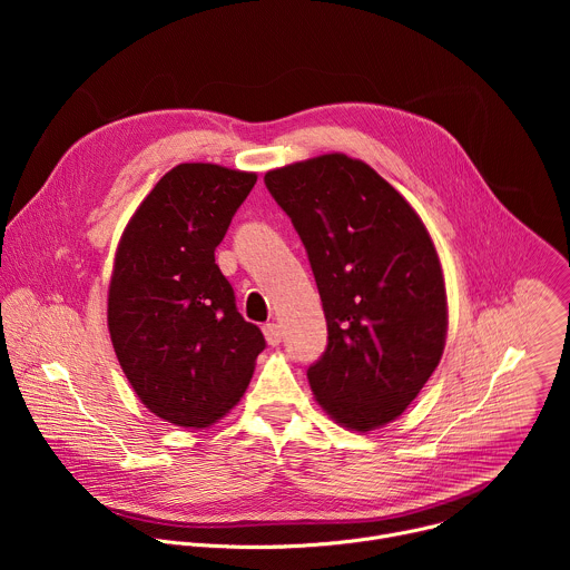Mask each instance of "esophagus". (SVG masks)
I'll return each mask as SVG.
<instances>
[{"instance_id":"1","label":"esophagus","mask_w":570,"mask_h":570,"mask_svg":"<svg viewBox=\"0 0 570 570\" xmlns=\"http://www.w3.org/2000/svg\"><path fill=\"white\" fill-rule=\"evenodd\" d=\"M264 336H266L268 345L275 347L282 343V327L277 322H268V324H264Z\"/></svg>"}]
</instances>
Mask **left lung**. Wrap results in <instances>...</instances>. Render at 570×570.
Here are the masks:
<instances>
[{
	"label": "left lung",
	"mask_w": 570,
	"mask_h": 570,
	"mask_svg": "<svg viewBox=\"0 0 570 570\" xmlns=\"http://www.w3.org/2000/svg\"><path fill=\"white\" fill-rule=\"evenodd\" d=\"M264 183L304 243L327 317V350L306 370L317 403L361 433L396 420L446 341L431 234L394 187L343 153L268 171Z\"/></svg>",
	"instance_id": "8db88e82"
}]
</instances>
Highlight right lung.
<instances>
[{"instance_id": "right-lung-1", "label": "right lung", "mask_w": 570, "mask_h": 570, "mask_svg": "<svg viewBox=\"0 0 570 570\" xmlns=\"http://www.w3.org/2000/svg\"><path fill=\"white\" fill-rule=\"evenodd\" d=\"M257 183L218 165H178L132 214L108 293V330L141 403L185 429L220 420L264 352L214 250Z\"/></svg>"}]
</instances>
